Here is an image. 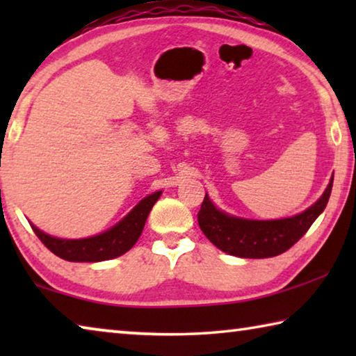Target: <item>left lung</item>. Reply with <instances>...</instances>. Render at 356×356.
I'll use <instances>...</instances> for the list:
<instances>
[{
	"label": "left lung",
	"instance_id": "1",
	"mask_svg": "<svg viewBox=\"0 0 356 356\" xmlns=\"http://www.w3.org/2000/svg\"><path fill=\"white\" fill-rule=\"evenodd\" d=\"M333 188L331 177L327 190L316 204L291 218L282 220H245L231 216L216 209L207 193L197 213V222L210 242L227 254L264 259L273 257L287 251L308 232L312 222L323 212Z\"/></svg>",
	"mask_w": 356,
	"mask_h": 356
}]
</instances>
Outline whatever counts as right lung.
I'll return each instance as SVG.
<instances>
[{"instance_id": "obj_1", "label": "right lung", "mask_w": 356, "mask_h": 356, "mask_svg": "<svg viewBox=\"0 0 356 356\" xmlns=\"http://www.w3.org/2000/svg\"><path fill=\"white\" fill-rule=\"evenodd\" d=\"M161 191H155L152 195L144 197L138 206L120 220L116 226L108 231L99 234V236L67 240L51 237L42 232L40 229L31 225L35 236L40 238L53 254L69 262H100L122 256L134 246L140 238L144 225H146L147 215L152 210L154 204L159 201Z\"/></svg>"}]
</instances>
